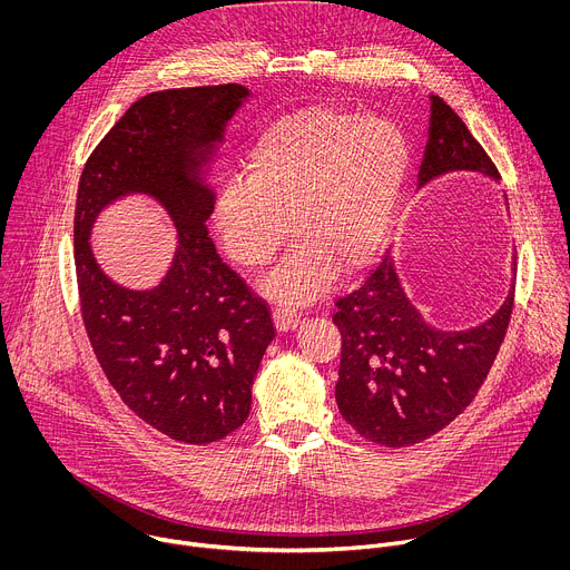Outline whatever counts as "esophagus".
I'll return each instance as SVG.
<instances>
[{
  "label": "esophagus",
  "mask_w": 570,
  "mask_h": 570,
  "mask_svg": "<svg viewBox=\"0 0 570 570\" xmlns=\"http://www.w3.org/2000/svg\"><path fill=\"white\" fill-rule=\"evenodd\" d=\"M273 320H275V327H277L279 332H288V330H295V327H297L299 315H297L295 308L279 304V306L273 308Z\"/></svg>",
  "instance_id": "obj_1"
}]
</instances>
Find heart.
Instances as JSON below:
<instances>
[{
    "instance_id": "b5f03b06",
    "label": "heart",
    "mask_w": 570,
    "mask_h": 570,
    "mask_svg": "<svg viewBox=\"0 0 570 570\" xmlns=\"http://www.w3.org/2000/svg\"><path fill=\"white\" fill-rule=\"evenodd\" d=\"M409 167V141L385 119L322 106L286 115L253 141L246 178H229L216 198L223 248L240 266L266 268L291 227L297 248L271 288L306 302L334 266L354 271L381 246Z\"/></svg>"
}]
</instances>
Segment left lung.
I'll return each mask as SVG.
<instances>
[{
  "label": "left lung",
  "instance_id": "obj_1",
  "mask_svg": "<svg viewBox=\"0 0 570 570\" xmlns=\"http://www.w3.org/2000/svg\"><path fill=\"white\" fill-rule=\"evenodd\" d=\"M464 169L501 178L455 110L431 97L420 187ZM512 308L514 286L480 327L435 330L405 297L390 255H383L356 291L336 299L332 320L343 338L336 383L341 415L361 438L390 449L435 435L466 409L490 374Z\"/></svg>",
  "mask_w": 570,
  "mask_h": 570
}]
</instances>
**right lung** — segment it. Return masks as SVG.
Segmentation results:
<instances>
[{
    "mask_svg": "<svg viewBox=\"0 0 570 570\" xmlns=\"http://www.w3.org/2000/svg\"><path fill=\"white\" fill-rule=\"evenodd\" d=\"M248 95L225 83L141 97L92 150L76 194V284L97 361L139 420L185 444L218 442L246 422L275 338L268 302L207 236L214 191L198 176ZM126 193L153 195L179 227L175 266L150 292L110 283L89 250L96 214Z\"/></svg>",
    "mask_w": 570,
    "mask_h": 570,
    "instance_id": "1",
    "label": "right lung"
}]
</instances>
